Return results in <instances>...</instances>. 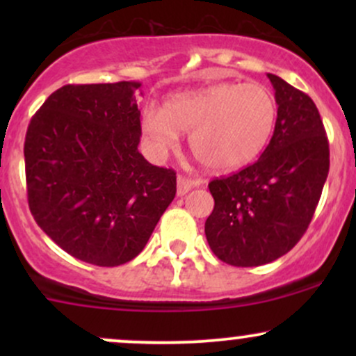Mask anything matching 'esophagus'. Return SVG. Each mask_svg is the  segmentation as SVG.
<instances>
[{
  "label": "esophagus",
  "mask_w": 356,
  "mask_h": 356,
  "mask_svg": "<svg viewBox=\"0 0 356 356\" xmlns=\"http://www.w3.org/2000/svg\"><path fill=\"white\" fill-rule=\"evenodd\" d=\"M201 182H195V181H191V179L187 177H182V175H179L177 177V195H184L187 194L192 187L194 186H199Z\"/></svg>",
  "instance_id": "1"
}]
</instances>
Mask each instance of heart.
<instances>
[{
    "label": "heart",
    "instance_id": "1",
    "mask_svg": "<svg viewBox=\"0 0 356 356\" xmlns=\"http://www.w3.org/2000/svg\"><path fill=\"white\" fill-rule=\"evenodd\" d=\"M276 100L261 83L224 81L175 93L144 108L140 129L157 157L189 132L191 152L211 170H234L263 152L276 124Z\"/></svg>",
    "mask_w": 356,
    "mask_h": 356
}]
</instances>
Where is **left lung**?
Instances as JSON below:
<instances>
[{"label":"left lung","mask_w":356,"mask_h":356,"mask_svg":"<svg viewBox=\"0 0 356 356\" xmlns=\"http://www.w3.org/2000/svg\"><path fill=\"white\" fill-rule=\"evenodd\" d=\"M268 79L277 104L268 147L252 165L209 182L214 209L204 231L212 252L231 266H261L295 248L330 170L328 138L314 102L273 73Z\"/></svg>","instance_id":"1"}]
</instances>
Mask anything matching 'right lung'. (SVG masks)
<instances>
[{"instance_id":"obj_1","label":"right lung","mask_w":356,"mask_h":356,"mask_svg":"<svg viewBox=\"0 0 356 356\" xmlns=\"http://www.w3.org/2000/svg\"><path fill=\"white\" fill-rule=\"evenodd\" d=\"M137 81L65 85L24 138L28 204L42 229L76 259H134L175 197V172L138 152Z\"/></svg>"}]
</instances>
